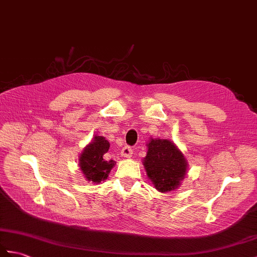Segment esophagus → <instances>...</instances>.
I'll return each instance as SVG.
<instances>
[{"instance_id":"34e87169","label":"esophagus","mask_w":257,"mask_h":257,"mask_svg":"<svg viewBox=\"0 0 257 257\" xmlns=\"http://www.w3.org/2000/svg\"><path fill=\"white\" fill-rule=\"evenodd\" d=\"M132 155H133V149L131 148L130 146H125L121 150V156H123V157H125V158L132 157Z\"/></svg>"}]
</instances>
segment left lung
<instances>
[{
  "label": "left lung",
  "mask_w": 257,
  "mask_h": 257,
  "mask_svg": "<svg viewBox=\"0 0 257 257\" xmlns=\"http://www.w3.org/2000/svg\"><path fill=\"white\" fill-rule=\"evenodd\" d=\"M144 158L147 177L160 192H170L185 178L186 161L183 154L168 140L152 139Z\"/></svg>",
  "instance_id": "8db88e82"
}]
</instances>
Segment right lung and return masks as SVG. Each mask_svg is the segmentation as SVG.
Here are the masks:
<instances>
[{
	"mask_svg": "<svg viewBox=\"0 0 257 257\" xmlns=\"http://www.w3.org/2000/svg\"><path fill=\"white\" fill-rule=\"evenodd\" d=\"M109 147L110 144L104 137L96 136L81 153L80 170L88 181L99 183L108 178L111 169L115 165L113 160L107 161L104 159V154L108 153Z\"/></svg>",
	"mask_w": 257,
	"mask_h": 257,
	"instance_id": "obj_1",
	"label": "right lung"
}]
</instances>
